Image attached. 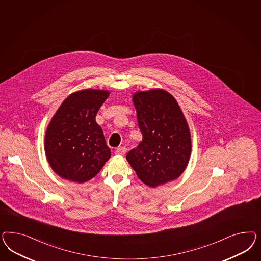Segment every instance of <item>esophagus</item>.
I'll use <instances>...</instances> for the list:
<instances>
[{
	"instance_id": "34e87169",
	"label": "esophagus",
	"mask_w": 261,
	"mask_h": 261,
	"mask_svg": "<svg viewBox=\"0 0 261 261\" xmlns=\"http://www.w3.org/2000/svg\"><path fill=\"white\" fill-rule=\"evenodd\" d=\"M115 153H116V155H119V156H123L125 153H126V148L125 147H123V146H121V147H119V148H117L116 151H115Z\"/></svg>"
}]
</instances>
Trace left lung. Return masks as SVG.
Listing matches in <instances>:
<instances>
[{
    "label": "left lung",
    "mask_w": 261,
    "mask_h": 261,
    "mask_svg": "<svg viewBox=\"0 0 261 261\" xmlns=\"http://www.w3.org/2000/svg\"><path fill=\"white\" fill-rule=\"evenodd\" d=\"M142 134L126 159L142 182L151 188L177 179L190 161V128L179 104L162 89L133 95Z\"/></svg>",
    "instance_id": "left-lung-1"
}]
</instances>
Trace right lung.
<instances>
[{
  "mask_svg": "<svg viewBox=\"0 0 261 261\" xmlns=\"http://www.w3.org/2000/svg\"><path fill=\"white\" fill-rule=\"evenodd\" d=\"M108 91L87 89L69 95L50 120L45 136V152L53 170L71 182H87L111 157L96 113Z\"/></svg>",
  "mask_w": 261,
  "mask_h": 261,
  "instance_id": "add662e5",
  "label": "right lung"
}]
</instances>
